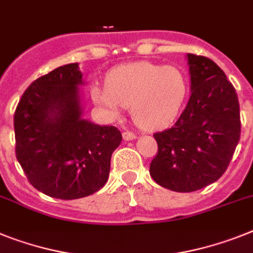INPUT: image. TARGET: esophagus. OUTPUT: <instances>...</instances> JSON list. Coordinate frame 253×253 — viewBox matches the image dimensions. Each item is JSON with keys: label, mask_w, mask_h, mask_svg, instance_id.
Returning <instances> with one entry per match:
<instances>
[{"label": "esophagus", "mask_w": 253, "mask_h": 253, "mask_svg": "<svg viewBox=\"0 0 253 253\" xmlns=\"http://www.w3.org/2000/svg\"><path fill=\"white\" fill-rule=\"evenodd\" d=\"M122 136H123V140H126V141H130V140L136 139V135H135L133 132H131V131H125Z\"/></svg>", "instance_id": "esophagus-1"}]
</instances>
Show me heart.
Segmentation results:
<instances>
[{"instance_id": "obj_1", "label": "heart", "mask_w": 253, "mask_h": 253, "mask_svg": "<svg viewBox=\"0 0 253 253\" xmlns=\"http://www.w3.org/2000/svg\"><path fill=\"white\" fill-rule=\"evenodd\" d=\"M188 94L181 69L173 65L136 61L116 67L108 76V86L95 87L91 95L96 104L118 116L131 107V116L145 130L167 127L179 116Z\"/></svg>"}]
</instances>
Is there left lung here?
I'll use <instances>...</instances> for the list:
<instances>
[{
  "label": "left lung",
  "instance_id": "8db88e82",
  "mask_svg": "<svg viewBox=\"0 0 253 253\" xmlns=\"http://www.w3.org/2000/svg\"><path fill=\"white\" fill-rule=\"evenodd\" d=\"M192 95L171 128L154 133L158 153L150 176L163 188L189 193L226 171L241 137L235 88L216 63L188 54Z\"/></svg>",
  "mask_w": 253,
  "mask_h": 253
}]
</instances>
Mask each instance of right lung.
<instances>
[{"label":"right lung","instance_id":"obj_1","mask_svg":"<svg viewBox=\"0 0 253 253\" xmlns=\"http://www.w3.org/2000/svg\"><path fill=\"white\" fill-rule=\"evenodd\" d=\"M81 84L77 63L56 68L32 82L14 114L16 159L32 185L52 198L100 190L122 141L117 127L82 118Z\"/></svg>","mask_w":253,"mask_h":253}]
</instances>
